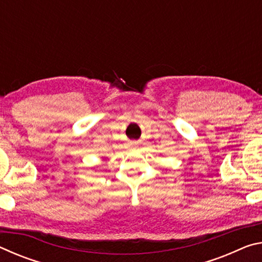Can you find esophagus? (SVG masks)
<instances>
[{
  "instance_id": "1",
  "label": "esophagus",
  "mask_w": 262,
  "mask_h": 262,
  "mask_svg": "<svg viewBox=\"0 0 262 262\" xmlns=\"http://www.w3.org/2000/svg\"><path fill=\"white\" fill-rule=\"evenodd\" d=\"M133 144H137V143H136V142H133Z\"/></svg>"
}]
</instances>
